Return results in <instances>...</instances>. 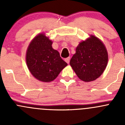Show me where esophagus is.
I'll use <instances>...</instances> for the list:
<instances>
[{
    "mask_svg": "<svg viewBox=\"0 0 125 125\" xmlns=\"http://www.w3.org/2000/svg\"><path fill=\"white\" fill-rule=\"evenodd\" d=\"M65 61L68 64H69V63H70V57L66 58V59H65Z\"/></svg>",
    "mask_w": 125,
    "mask_h": 125,
    "instance_id": "1",
    "label": "esophagus"
}]
</instances>
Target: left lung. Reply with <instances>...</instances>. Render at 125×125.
<instances>
[{
  "label": "left lung",
  "instance_id": "8db88e82",
  "mask_svg": "<svg viewBox=\"0 0 125 125\" xmlns=\"http://www.w3.org/2000/svg\"><path fill=\"white\" fill-rule=\"evenodd\" d=\"M108 60V52L104 44L97 37L91 35L77 46L70 64L80 80L89 82L102 75Z\"/></svg>",
  "mask_w": 125,
  "mask_h": 125
}]
</instances>
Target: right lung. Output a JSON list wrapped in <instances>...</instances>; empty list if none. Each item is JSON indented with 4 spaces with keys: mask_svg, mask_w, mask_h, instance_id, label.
Segmentation results:
<instances>
[{
    "mask_svg": "<svg viewBox=\"0 0 125 125\" xmlns=\"http://www.w3.org/2000/svg\"><path fill=\"white\" fill-rule=\"evenodd\" d=\"M52 44L45 34H39L30 42L26 51V65L30 73L43 82H52L68 65L59 52L52 48Z\"/></svg>",
    "mask_w": 125,
    "mask_h": 125,
    "instance_id": "1",
    "label": "right lung"
}]
</instances>
